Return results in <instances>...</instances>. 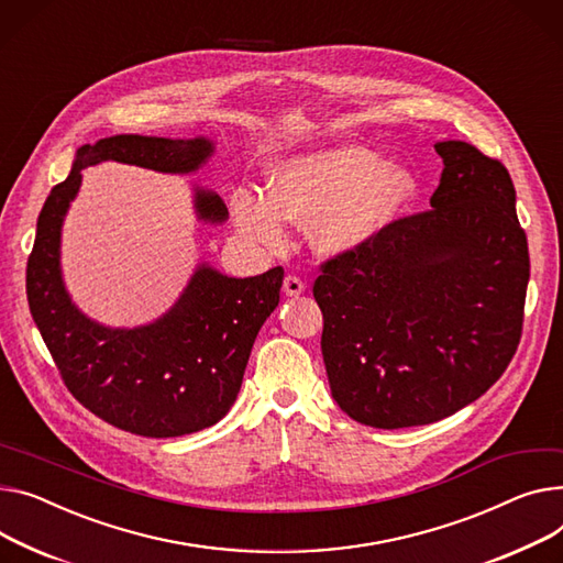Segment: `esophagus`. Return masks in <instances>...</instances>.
I'll use <instances>...</instances> for the list:
<instances>
[{
	"instance_id": "34e87169",
	"label": "esophagus",
	"mask_w": 563,
	"mask_h": 563,
	"mask_svg": "<svg viewBox=\"0 0 563 563\" xmlns=\"http://www.w3.org/2000/svg\"><path fill=\"white\" fill-rule=\"evenodd\" d=\"M283 291H285V296H301L306 291V283L298 276H287L283 280Z\"/></svg>"
}]
</instances>
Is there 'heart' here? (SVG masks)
Returning <instances> with one entry per match:
<instances>
[{"label":"heart","mask_w":563,"mask_h":563,"mask_svg":"<svg viewBox=\"0 0 563 563\" xmlns=\"http://www.w3.org/2000/svg\"><path fill=\"white\" fill-rule=\"evenodd\" d=\"M421 192L415 167L383 163L360 144H334L272 165L269 190L240 187L233 217L242 235L280 251L289 221L312 223V242L325 255L355 253L376 242Z\"/></svg>","instance_id":"b5f03b06"}]
</instances>
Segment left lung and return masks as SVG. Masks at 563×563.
<instances>
[{
    "mask_svg": "<svg viewBox=\"0 0 563 563\" xmlns=\"http://www.w3.org/2000/svg\"><path fill=\"white\" fill-rule=\"evenodd\" d=\"M430 210L321 267V353L330 394L364 426L398 430L455 415L511 362L530 280L528 238L503 163L462 140Z\"/></svg>",
    "mask_w": 563,
    "mask_h": 563,
    "instance_id": "left-lung-1",
    "label": "left lung"
}]
</instances>
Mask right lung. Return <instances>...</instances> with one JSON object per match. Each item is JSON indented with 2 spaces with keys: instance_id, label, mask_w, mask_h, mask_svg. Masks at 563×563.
I'll return each instance as SVG.
<instances>
[{
  "instance_id": "obj_1",
  "label": "right lung",
  "mask_w": 563,
  "mask_h": 563,
  "mask_svg": "<svg viewBox=\"0 0 563 563\" xmlns=\"http://www.w3.org/2000/svg\"><path fill=\"white\" fill-rule=\"evenodd\" d=\"M214 154V140H172L122 133L77 148L69 176L49 192L26 262V298L33 321L84 407L106 423L142 437H180L214 426L233 407L255 336L280 301L283 269L231 278L208 262L195 269L176 303L135 328H112L77 308L63 280L60 235L81 190V172L103 161L197 174ZM199 221L221 227L223 201L192 185Z\"/></svg>"
}]
</instances>
